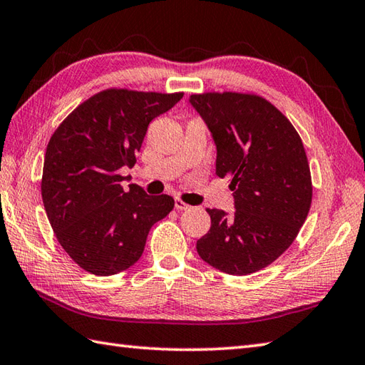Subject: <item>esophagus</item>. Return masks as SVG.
Segmentation results:
<instances>
[{
    "label": "esophagus",
    "instance_id": "obj_1",
    "mask_svg": "<svg viewBox=\"0 0 365 365\" xmlns=\"http://www.w3.org/2000/svg\"><path fill=\"white\" fill-rule=\"evenodd\" d=\"M175 209H177V210H188L190 205H188L187 202H183L182 199L175 197Z\"/></svg>",
    "mask_w": 365,
    "mask_h": 365
}]
</instances>
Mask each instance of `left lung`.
Wrapping results in <instances>:
<instances>
[{
    "instance_id": "1",
    "label": "left lung",
    "mask_w": 365,
    "mask_h": 365,
    "mask_svg": "<svg viewBox=\"0 0 365 365\" xmlns=\"http://www.w3.org/2000/svg\"><path fill=\"white\" fill-rule=\"evenodd\" d=\"M190 103L215 142V174L230 178L235 209H207L212 225L197 253L225 274L258 272L294 242L309 215L312 177L302 140L264 98L204 93Z\"/></svg>"
}]
</instances>
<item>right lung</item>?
Here are the masks:
<instances>
[{
    "label": "right lung",
    "mask_w": 365,
    "mask_h": 365,
    "mask_svg": "<svg viewBox=\"0 0 365 365\" xmlns=\"http://www.w3.org/2000/svg\"><path fill=\"white\" fill-rule=\"evenodd\" d=\"M183 93L104 90L69 113L48 140L42 202L50 226L71 258L95 275L131 267L144 253L150 227L174 209L168 195L150 196L139 185L123 188L150 121Z\"/></svg>",
    "instance_id": "add662e5"
}]
</instances>
